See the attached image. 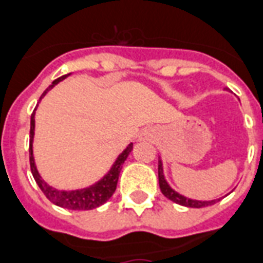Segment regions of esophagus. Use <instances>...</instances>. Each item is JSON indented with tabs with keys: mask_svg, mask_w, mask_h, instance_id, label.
Masks as SVG:
<instances>
[{
	"mask_svg": "<svg viewBox=\"0 0 263 263\" xmlns=\"http://www.w3.org/2000/svg\"><path fill=\"white\" fill-rule=\"evenodd\" d=\"M144 136L149 139V137H153V136H154V132H153V130H145V133H144Z\"/></svg>",
	"mask_w": 263,
	"mask_h": 263,
	"instance_id": "esophagus-1",
	"label": "esophagus"
}]
</instances>
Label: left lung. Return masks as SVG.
I'll return each mask as SVG.
<instances>
[{"label":"left lung","instance_id":"left-lung-1","mask_svg":"<svg viewBox=\"0 0 263 263\" xmlns=\"http://www.w3.org/2000/svg\"><path fill=\"white\" fill-rule=\"evenodd\" d=\"M158 179H159V187H161L162 194L165 195L166 198H169L173 202H176L183 206H189V208H204L208 205H214L218 202L219 199H211V201H198V199L187 198L184 195L179 194L177 191L172 189L171 185L167 184V181L165 180L163 176V165H162L161 159H158Z\"/></svg>","mask_w":263,"mask_h":263}]
</instances>
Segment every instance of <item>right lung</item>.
Listing matches in <instances>:
<instances>
[{
	"instance_id": "obj_1",
	"label": "right lung",
	"mask_w": 263,
	"mask_h": 263,
	"mask_svg": "<svg viewBox=\"0 0 263 263\" xmlns=\"http://www.w3.org/2000/svg\"><path fill=\"white\" fill-rule=\"evenodd\" d=\"M69 74H64L57 80L52 82V84L43 92L41 98L47 94L49 88H52L55 84H58L59 82H62L64 79L68 78ZM40 98V100H41ZM35 110V109H34ZM34 112L31 114L30 119V147H29V158H30V169L34 177L35 183L39 184L41 191L44 193L47 198L52 202V204L58 205L61 208L72 209V211H88V209H94L101 206L102 204H105L106 201L114 195L116 190V185H118V180H119L120 171L123 166L126 158L129 157V154L133 149V143H130L123 153L120 154L115 163L112 165L110 171L106 173L105 176L102 177L101 180L97 181L96 184L86 187V189H80V190H72V191H65V190H57L54 187H51L47 184L43 179H41L40 173L35 167L34 157H33V139H34Z\"/></svg>"
}]
</instances>
